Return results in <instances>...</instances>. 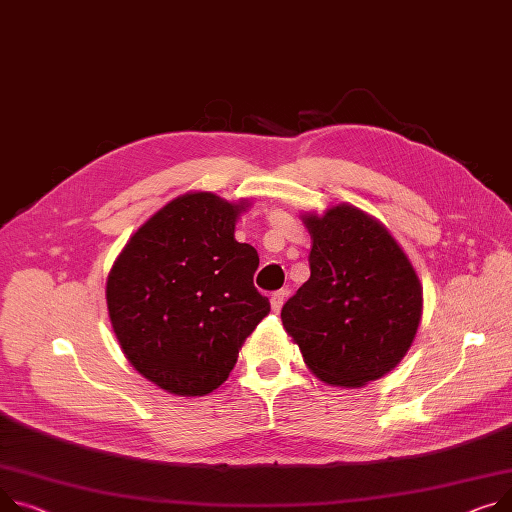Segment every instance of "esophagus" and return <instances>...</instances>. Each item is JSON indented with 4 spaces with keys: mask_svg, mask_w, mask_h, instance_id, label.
<instances>
[{
    "mask_svg": "<svg viewBox=\"0 0 512 512\" xmlns=\"http://www.w3.org/2000/svg\"><path fill=\"white\" fill-rule=\"evenodd\" d=\"M286 296H288V290H278V292H274L271 294V298H269V302H271V309H274L276 313H280V309H282V304H284V300H286Z\"/></svg>",
    "mask_w": 512,
    "mask_h": 512,
    "instance_id": "obj_1",
    "label": "esophagus"
}]
</instances>
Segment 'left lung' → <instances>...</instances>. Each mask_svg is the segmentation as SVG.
<instances>
[{"mask_svg":"<svg viewBox=\"0 0 512 512\" xmlns=\"http://www.w3.org/2000/svg\"><path fill=\"white\" fill-rule=\"evenodd\" d=\"M304 224L313 238L311 278L284 304L282 323L321 381H377L416 337V271L387 228L352 206L306 216Z\"/></svg>","mask_w":512,"mask_h":512,"instance_id":"obj_1","label":"left lung"}]
</instances>
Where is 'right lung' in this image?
<instances>
[{
	"instance_id": "obj_1",
	"label": "right lung",
	"mask_w": 512,
	"mask_h": 512,
	"mask_svg": "<svg viewBox=\"0 0 512 512\" xmlns=\"http://www.w3.org/2000/svg\"><path fill=\"white\" fill-rule=\"evenodd\" d=\"M245 206L214 193L170 201L135 232L107 280L109 317L133 368L160 389H218L238 348L269 313L255 284L257 251L234 241Z\"/></svg>"
}]
</instances>
